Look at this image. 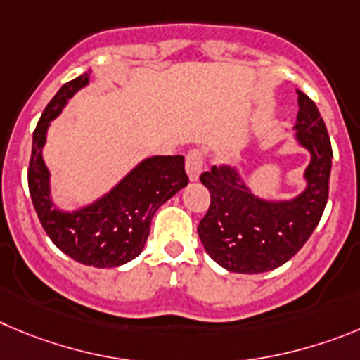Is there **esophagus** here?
<instances>
[{"mask_svg":"<svg viewBox=\"0 0 360 360\" xmlns=\"http://www.w3.org/2000/svg\"><path fill=\"white\" fill-rule=\"evenodd\" d=\"M202 165H204V158L202 152L200 150H190L186 156V172L190 181H197L199 179L200 172H202Z\"/></svg>","mask_w":360,"mask_h":360,"instance_id":"obj_1","label":"esophagus"}]
</instances>
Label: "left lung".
Returning a JSON list of instances; mask_svg holds the SVG:
<instances>
[{"label": "left lung", "mask_w": 360, "mask_h": 360, "mask_svg": "<svg viewBox=\"0 0 360 360\" xmlns=\"http://www.w3.org/2000/svg\"><path fill=\"white\" fill-rule=\"evenodd\" d=\"M296 140L310 152L305 190L289 200L255 195L236 168L212 167L200 174L212 204L199 222L210 257L231 273L258 274L280 267L300 251L321 220L328 199L332 145L316 103L297 91Z\"/></svg>", "instance_id": "left-lung-1"}]
</instances>
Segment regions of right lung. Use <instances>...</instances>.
Listing matches in <instances>:
<instances>
[{
	"label": "right lung",
	"instance_id": "right-lung-1",
	"mask_svg": "<svg viewBox=\"0 0 360 360\" xmlns=\"http://www.w3.org/2000/svg\"><path fill=\"white\" fill-rule=\"evenodd\" d=\"M89 84V73L64 84L44 109L34 131L28 190L44 231L64 255L93 267H118L145 248L150 222L161 204L188 184L183 156H152L136 165L105 195L75 212L57 208L43 147L50 122L68 100Z\"/></svg>",
	"mask_w": 360,
	"mask_h": 360
}]
</instances>
